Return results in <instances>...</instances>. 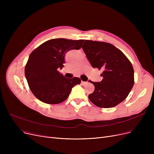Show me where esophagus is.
I'll list each match as a JSON object with an SVG mask.
<instances>
[{
	"label": "esophagus",
	"instance_id": "34e87169",
	"mask_svg": "<svg viewBox=\"0 0 154 154\" xmlns=\"http://www.w3.org/2000/svg\"><path fill=\"white\" fill-rule=\"evenodd\" d=\"M81 83H82V85H85V84H87L88 82H84V81H82V82H81Z\"/></svg>",
	"mask_w": 154,
	"mask_h": 154
}]
</instances>
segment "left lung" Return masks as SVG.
Listing matches in <instances>:
<instances>
[{
  "label": "left lung",
  "instance_id": "1",
  "mask_svg": "<svg viewBox=\"0 0 154 154\" xmlns=\"http://www.w3.org/2000/svg\"><path fill=\"white\" fill-rule=\"evenodd\" d=\"M82 48L93 68L103 70L100 82L88 99L101 108L114 107L124 100L134 84L132 65L124 54L109 43L85 40Z\"/></svg>",
  "mask_w": 154,
  "mask_h": 154
}]
</instances>
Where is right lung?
I'll use <instances>...</instances> for the list:
<instances>
[{"mask_svg": "<svg viewBox=\"0 0 154 154\" xmlns=\"http://www.w3.org/2000/svg\"><path fill=\"white\" fill-rule=\"evenodd\" d=\"M84 41L54 38L32 52L25 67V75L37 99L45 103H60L67 99L73 87L80 84L79 78H66L59 70L63 67L66 54L80 49Z\"/></svg>", "mask_w": 154, "mask_h": 154, "instance_id": "obj_1", "label": "right lung"}]
</instances>
